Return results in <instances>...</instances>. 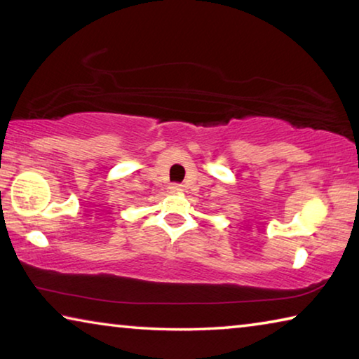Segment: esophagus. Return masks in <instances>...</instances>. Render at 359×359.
<instances>
[{"label": "esophagus", "instance_id": "obj_1", "mask_svg": "<svg viewBox=\"0 0 359 359\" xmlns=\"http://www.w3.org/2000/svg\"><path fill=\"white\" fill-rule=\"evenodd\" d=\"M169 190H171V193H180V191H184V185H182V184H171Z\"/></svg>", "mask_w": 359, "mask_h": 359}]
</instances>
